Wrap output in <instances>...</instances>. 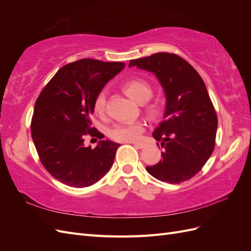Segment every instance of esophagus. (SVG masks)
I'll return each mask as SVG.
<instances>
[{
    "instance_id": "obj_1",
    "label": "esophagus",
    "mask_w": 251,
    "mask_h": 251,
    "mask_svg": "<svg viewBox=\"0 0 251 251\" xmlns=\"http://www.w3.org/2000/svg\"><path fill=\"white\" fill-rule=\"evenodd\" d=\"M132 143L134 144V147L137 148V149H143L144 147H146V144L142 143V142H132Z\"/></svg>"
}]
</instances>
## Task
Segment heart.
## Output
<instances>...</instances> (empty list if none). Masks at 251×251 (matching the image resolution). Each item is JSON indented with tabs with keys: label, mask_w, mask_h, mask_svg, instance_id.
Returning a JSON list of instances; mask_svg holds the SVG:
<instances>
[{
	"label": "heart",
	"mask_w": 251,
	"mask_h": 251,
	"mask_svg": "<svg viewBox=\"0 0 251 251\" xmlns=\"http://www.w3.org/2000/svg\"><path fill=\"white\" fill-rule=\"evenodd\" d=\"M124 89L126 93L139 103L147 102L153 95V88L150 82L142 78L131 79L125 83ZM107 90H101L96 95L93 102V110L98 116H104L107 108ZM146 112L151 118H157L161 114V107L158 102L149 103L146 107ZM146 130V126L142 121L134 123H123L112 126L108 130L109 137L117 142H133L137 141Z\"/></svg>",
	"instance_id": "obj_1"
}]
</instances>
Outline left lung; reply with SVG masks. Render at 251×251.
Wrapping results in <instances>:
<instances>
[{
	"instance_id": "1",
	"label": "left lung",
	"mask_w": 251,
	"mask_h": 251,
	"mask_svg": "<svg viewBox=\"0 0 251 251\" xmlns=\"http://www.w3.org/2000/svg\"><path fill=\"white\" fill-rule=\"evenodd\" d=\"M128 66L155 73L166 95L164 118L153 133L164 151L161 160L147 166V171L171 184L192 179L214 151L218 127L217 113L203 79L175 53H155L132 59Z\"/></svg>"
}]
</instances>
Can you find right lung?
I'll return each instance as SVG.
<instances>
[{
	"label": "right lung",
	"instance_id": "add662e5",
	"mask_svg": "<svg viewBox=\"0 0 251 251\" xmlns=\"http://www.w3.org/2000/svg\"><path fill=\"white\" fill-rule=\"evenodd\" d=\"M125 63H104L83 58L55 73L35 101L31 136L45 169L62 183L72 187L93 185L113 164L119 143L101 140L86 148L87 137L102 139L92 126L93 102Z\"/></svg>",
	"mask_w": 251,
	"mask_h": 251
}]
</instances>
